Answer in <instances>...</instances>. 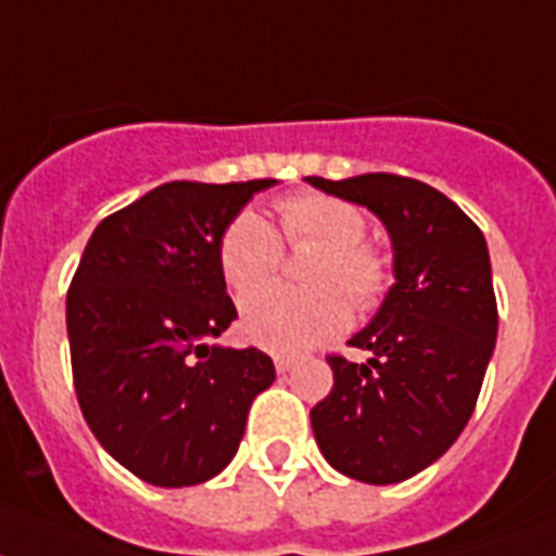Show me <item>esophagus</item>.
Instances as JSON below:
<instances>
[{
  "mask_svg": "<svg viewBox=\"0 0 556 556\" xmlns=\"http://www.w3.org/2000/svg\"><path fill=\"white\" fill-rule=\"evenodd\" d=\"M295 357H289V355H275V371H278V375H287V371H292L295 369Z\"/></svg>",
  "mask_w": 556,
  "mask_h": 556,
  "instance_id": "obj_1",
  "label": "esophagus"
}]
</instances>
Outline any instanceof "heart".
Here are the masks:
<instances>
[{"mask_svg": "<svg viewBox=\"0 0 556 556\" xmlns=\"http://www.w3.org/2000/svg\"><path fill=\"white\" fill-rule=\"evenodd\" d=\"M281 232L292 247H320L306 269L315 289L295 292L264 287L281 264L283 247L273 224L255 210L238 213L218 241V269L241 304V332L250 343L278 355H295L327 341L350 324V301L369 309L389 281L387 258L366 238V215L355 204L324 192H295L278 201Z\"/></svg>", "mask_w": 556, "mask_h": 556, "instance_id": "obj_1", "label": "heart"}]
</instances>
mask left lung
Listing matches in <instances>:
<instances>
[{
    "label": "left lung",
    "mask_w": 556,
    "mask_h": 556,
    "mask_svg": "<svg viewBox=\"0 0 556 556\" xmlns=\"http://www.w3.org/2000/svg\"><path fill=\"white\" fill-rule=\"evenodd\" d=\"M306 185L366 206L387 227L394 275L369 327L350 338L369 361L329 357L334 387L309 412L312 432L334 471L401 483L443 457L475 412L497 341L489 247L460 206L415 178Z\"/></svg>",
    "instance_id": "left-lung-1"
}]
</instances>
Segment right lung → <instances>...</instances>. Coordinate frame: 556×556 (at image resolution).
Returning <instances> with one entry per match:
<instances>
[{"label":"right lung","mask_w":556,"mask_h":556,"mask_svg":"<svg viewBox=\"0 0 556 556\" xmlns=\"http://www.w3.org/2000/svg\"><path fill=\"white\" fill-rule=\"evenodd\" d=\"M275 185L169 181L87 241L67 292L76 397L104 452L144 483L181 489L222 475L252 401L273 387L269 355L213 341L238 318L218 241Z\"/></svg>","instance_id":"1"}]
</instances>
